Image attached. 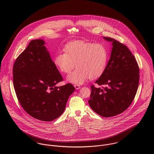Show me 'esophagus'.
<instances>
[{
    "label": "esophagus",
    "mask_w": 154,
    "mask_h": 154,
    "mask_svg": "<svg viewBox=\"0 0 154 154\" xmlns=\"http://www.w3.org/2000/svg\"><path fill=\"white\" fill-rule=\"evenodd\" d=\"M74 87H75V88H76V89H78L80 88V86H79V85H77V84L74 85Z\"/></svg>",
    "instance_id": "obj_1"
}]
</instances>
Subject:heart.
I'll return each instance as SVG.
<instances>
[{"mask_svg": "<svg viewBox=\"0 0 154 154\" xmlns=\"http://www.w3.org/2000/svg\"><path fill=\"white\" fill-rule=\"evenodd\" d=\"M65 52L57 53L54 62L62 73H70L67 79L75 84H82L90 78H99L104 72L108 63L109 54L103 44L84 41H74L66 44Z\"/></svg>", "mask_w": 154, "mask_h": 154, "instance_id": "heart-1", "label": "heart"}]
</instances>
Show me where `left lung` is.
<instances>
[{"label":"left lung","mask_w":154,"mask_h":154,"mask_svg":"<svg viewBox=\"0 0 154 154\" xmlns=\"http://www.w3.org/2000/svg\"><path fill=\"white\" fill-rule=\"evenodd\" d=\"M111 57L102 75L91 86L88 103L96 113L104 117L121 114L132 104L139 81V68L131 51L125 44L110 37Z\"/></svg>","instance_id":"8db88e82"}]
</instances>
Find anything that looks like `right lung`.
I'll list each match as a JSON object with an SVG mask.
<instances>
[{"label":"right lung","instance_id":"obj_1","mask_svg":"<svg viewBox=\"0 0 154 154\" xmlns=\"http://www.w3.org/2000/svg\"><path fill=\"white\" fill-rule=\"evenodd\" d=\"M44 44L43 40H32L19 55L13 66V83L23 109L36 119L51 122L63 112L75 88L69 83L56 86L63 79Z\"/></svg>","mask_w":154,"mask_h":154}]
</instances>
